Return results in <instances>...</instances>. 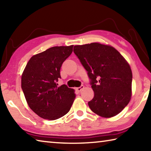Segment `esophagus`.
I'll use <instances>...</instances> for the list:
<instances>
[{
	"instance_id": "1",
	"label": "esophagus",
	"mask_w": 151,
	"mask_h": 151,
	"mask_svg": "<svg viewBox=\"0 0 151 151\" xmlns=\"http://www.w3.org/2000/svg\"><path fill=\"white\" fill-rule=\"evenodd\" d=\"M83 88H84V86H83V85H81V86H79V87L76 88V90L77 91H78V92H80V91H81L82 90H83Z\"/></svg>"
}]
</instances>
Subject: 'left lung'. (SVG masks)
Listing matches in <instances>:
<instances>
[{
  "label": "left lung",
  "instance_id": "8db88e82",
  "mask_svg": "<svg viewBox=\"0 0 151 151\" xmlns=\"http://www.w3.org/2000/svg\"><path fill=\"white\" fill-rule=\"evenodd\" d=\"M73 52L87 71L94 97L88 104L98 115L110 118L121 112L131 97V67L118 50L98 42L76 45Z\"/></svg>",
  "mask_w": 151,
  "mask_h": 151
}]
</instances>
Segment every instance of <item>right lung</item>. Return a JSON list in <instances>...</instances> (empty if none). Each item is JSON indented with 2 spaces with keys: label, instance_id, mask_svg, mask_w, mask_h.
<instances>
[{
  "label": "right lung",
  "instance_id": "1",
  "mask_svg": "<svg viewBox=\"0 0 151 151\" xmlns=\"http://www.w3.org/2000/svg\"><path fill=\"white\" fill-rule=\"evenodd\" d=\"M73 48L54 47L32 56L22 73L21 88L27 103L42 119L56 120L65 115L75 100L73 89L57 84L61 66Z\"/></svg>",
  "mask_w": 151,
  "mask_h": 151
}]
</instances>
